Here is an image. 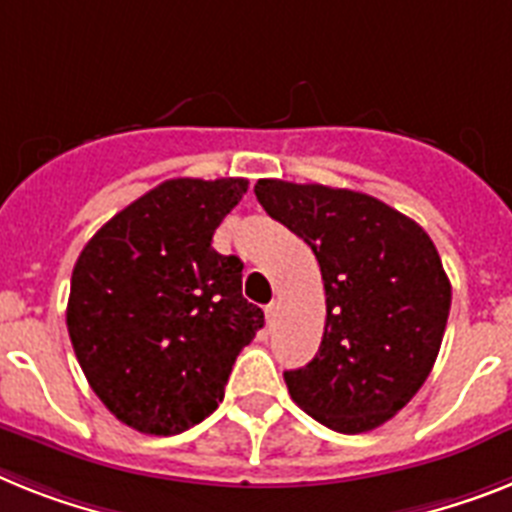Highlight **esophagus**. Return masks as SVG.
Returning <instances> with one entry per match:
<instances>
[{"mask_svg":"<svg viewBox=\"0 0 512 512\" xmlns=\"http://www.w3.org/2000/svg\"><path fill=\"white\" fill-rule=\"evenodd\" d=\"M265 317H268V330L273 328V322H276L278 317V302H270L268 307H265Z\"/></svg>","mask_w":512,"mask_h":512,"instance_id":"1","label":"esophagus"}]
</instances>
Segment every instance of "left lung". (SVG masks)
<instances>
[{
  "instance_id": "8db88e82",
  "label": "left lung",
  "mask_w": 512,
  "mask_h": 512,
  "mask_svg": "<svg viewBox=\"0 0 512 512\" xmlns=\"http://www.w3.org/2000/svg\"><path fill=\"white\" fill-rule=\"evenodd\" d=\"M255 195L312 247L325 286L320 349L283 372L291 398L343 435L380 427L422 388L448 325L450 281L435 244L364 192L260 179Z\"/></svg>"
}]
</instances>
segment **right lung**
I'll list each match as a JSON object with an SVG mask.
<instances>
[{"label":"right lung","instance_id":"1","mask_svg":"<svg viewBox=\"0 0 512 512\" xmlns=\"http://www.w3.org/2000/svg\"><path fill=\"white\" fill-rule=\"evenodd\" d=\"M247 179H169L103 223L72 270L67 330L103 406L145 435L218 409L239 351L263 328L242 260L213 234Z\"/></svg>","mask_w":512,"mask_h":512}]
</instances>
